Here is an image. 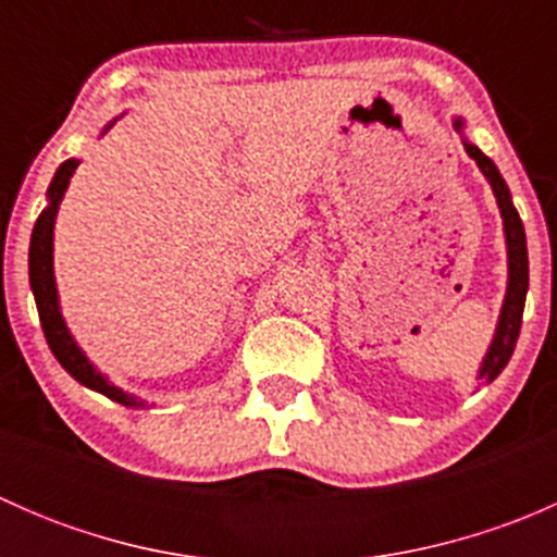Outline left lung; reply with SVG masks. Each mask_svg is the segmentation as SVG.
I'll return each instance as SVG.
<instances>
[{
	"instance_id": "1",
	"label": "left lung",
	"mask_w": 557,
	"mask_h": 557,
	"mask_svg": "<svg viewBox=\"0 0 557 557\" xmlns=\"http://www.w3.org/2000/svg\"><path fill=\"white\" fill-rule=\"evenodd\" d=\"M455 132L463 134V117H453ZM463 148L471 159L476 161L480 172L485 174V180L491 183L493 196H496L498 212H502L504 221V237H507V294H504L502 312H498L496 334H493L491 347H487L485 358L480 363V372H476V380H485V383H493L498 374L504 372V367L512 358L515 345H518L520 336V323H522V310H525V294H528V247H525V228H522V221L512 205V194H509L507 183H504L502 172L496 170L491 159L482 153L476 145H471L469 139L463 137Z\"/></svg>"
}]
</instances>
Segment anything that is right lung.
I'll use <instances>...</instances> for the list:
<instances>
[{
  "label": "right lung",
  "instance_id": "1",
  "mask_svg": "<svg viewBox=\"0 0 557 557\" xmlns=\"http://www.w3.org/2000/svg\"><path fill=\"white\" fill-rule=\"evenodd\" d=\"M115 123V121H112ZM112 123H107L102 128V134H107V128H112ZM81 161L77 159H66L64 164L59 166L48 185V207L39 212L35 232H32V245H29V283H32V294H35L37 301V312H39V323H42L45 339H48L50 352L55 356V361L72 374L81 385L91 387V391L102 393V396L112 398V401L123 404V407L132 409H145L148 401L145 398H137L134 393H126L123 387L112 385L110 380L88 361V356L83 352V347L77 345L75 336H72L70 325H66L64 314H61V305H59V290H55V274H53V226H55V215H59V205L64 199L66 188H70V180L75 174Z\"/></svg>",
  "mask_w": 557,
  "mask_h": 557
}]
</instances>
